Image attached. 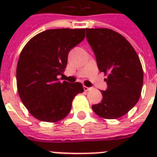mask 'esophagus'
<instances>
[{"label":"esophagus","mask_w":157,"mask_h":157,"mask_svg":"<svg viewBox=\"0 0 157 157\" xmlns=\"http://www.w3.org/2000/svg\"><path fill=\"white\" fill-rule=\"evenodd\" d=\"M91 90H92V88H90V87H87V86H84V90L85 91H90Z\"/></svg>","instance_id":"obj_1"}]
</instances>
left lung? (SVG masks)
I'll use <instances>...</instances> for the list:
<instances>
[{
  "label": "left lung",
  "instance_id": "left-lung-1",
  "mask_svg": "<svg viewBox=\"0 0 157 157\" xmlns=\"http://www.w3.org/2000/svg\"><path fill=\"white\" fill-rule=\"evenodd\" d=\"M86 37L99 71L107 78L103 100L92 109L104 119H117L138 103L144 83V71L136 51L120 33L108 28H86Z\"/></svg>",
  "mask_w": 157,
  "mask_h": 157
}]
</instances>
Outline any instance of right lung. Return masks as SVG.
<instances>
[{"instance_id":"1","label":"right lung","mask_w":157,"mask_h":157,"mask_svg":"<svg viewBox=\"0 0 157 157\" xmlns=\"http://www.w3.org/2000/svg\"><path fill=\"white\" fill-rule=\"evenodd\" d=\"M86 29L59 28L33 36L21 51L16 70L17 89L23 105L39 121L57 122L68 115L80 82H60L69 51L84 40Z\"/></svg>"}]
</instances>
